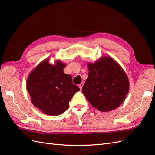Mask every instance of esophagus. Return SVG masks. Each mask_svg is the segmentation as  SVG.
Listing matches in <instances>:
<instances>
[{
    "mask_svg": "<svg viewBox=\"0 0 155 155\" xmlns=\"http://www.w3.org/2000/svg\"><path fill=\"white\" fill-rule=\"evenodd\" d=\"M83 86H84V84L83 83H81L80 84H79V87H80V90H81L82 89V87H83Z\"/></svg>",
    "mask_w": 155,
    "mask_h": 155,
    "instance_id": "esophagus-1",
    "label": "esophagus"
}]
</instances>
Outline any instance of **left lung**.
Returning a JSON list of instances; mask_svg holds the SVG:
<instances>
[{"label":"left lung","instance_id":"8db88e82","mask_svg":"<svg viewBox=\"0 0 155 155\" xmlns=\"http://www.w3.org/2000/svg\"><path fill=\"white\" fill-rule=\"evenodd\" d=\"M88 78L82 93L91 106L106 112L124 102L129 91V80L124 69L110 56L87 63Z\"/></svg>","mask_w":155,"mask_h":155}]
</instances>
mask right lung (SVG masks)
<instances>
[{
	"label": "right lung",
	"mask_w": 155,
	"mask_h": 155,
	"mask_svg": "<svg viewBox=\"0 0 155 155\" xmlns=\"http://www.w3.org/2000/svg\"><path fill=\"white\" fill-rule=\"evenodd\" d=\"M49 61L45 59L33 69L26 87L34 106L45 114L55 116L68 109L69 101L80 88L64 72L65 63L56 60L52 65Z\"/></svg>",
	"instance_id": "obj_1"
}]
</instances>
